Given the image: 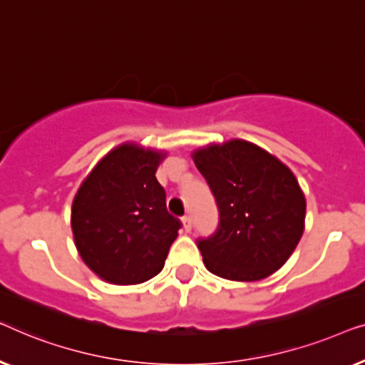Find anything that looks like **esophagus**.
Segmentation results:
<instances>
[{"label": "esophagus", "instance_id": "34e87169", "mask_svg": "<svg viewBox=\"0 0 365 365\" xmlns=\"http://www.w3.org/2000/svg\"><path fill=\"white\" fill-rule=\"evenodd\" d=\"M182 223H183L185 232H192V217H190V215H185L182 218Z\"/></svg>", "mask_w": 365, "mask_h": 365}]
</instances>
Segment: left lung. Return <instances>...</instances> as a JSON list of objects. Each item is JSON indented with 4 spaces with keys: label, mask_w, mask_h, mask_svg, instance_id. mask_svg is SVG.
Instances as JSON below:
<instances>
[{
    "label": "left lung",
    "mask_w": 365,
    "mask_h": 365,
    "mask_svg": "<svg viewBox=\"0 0 365 365\" xmlns=\"http://www.w3.org/2000/svg\"><path fill=\"white\" fill-rule=\"evenodd\" d=\"M192 157L220 213L215 233L197 240L207 269L232 281L268 278L304 232L306 200L296 177L271 153L240 138L198 148Z\"/></svg>",
    "instance_id": "obj_1"
}]
</instances>
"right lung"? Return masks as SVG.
Listing matches in <instances>:
<instances>
[{"label":"right lung","instance_id":"right-lung-1","mask_svg":"<svg viewBox=\"0 0 365 365\" xmlns=\"http://www.w3.org/2000/svg\"><path fill=\"white\" fill-rule=\"evenodd\" d=\"M165 153L122 143L97 163L76 193L71 225L81 258L112 284L160 273L182 222L167 212L155 172Z\"/></svg>","mask_w":365,"mask_h":365}]
</instances>
